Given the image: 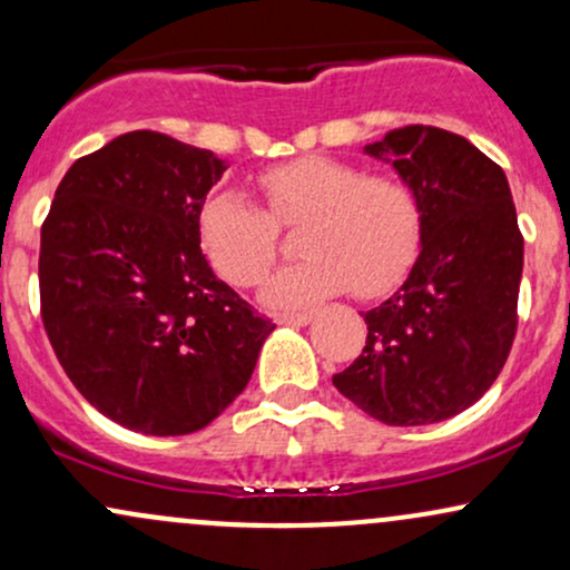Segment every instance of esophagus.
<instances>
[{
    "label": "esophagus",
    "instance_id": "obj_1",
    "mask_svg": "<svg viewBox=\"0 0 570 570\" xmlns=\"http://www.w3.org/2000/svg\"><path fill=\"white\" fill-rule=\"evenodd\" d=\"M313 318H315L313 311H307V313H276V315H273V321H276V324H281V326H307Z\"/></svg>",
    "mask_w": 570,
    "mask_h": 570
}]
</instances>
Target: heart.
<instances>
[{
  "label": "heart",
  "instance_id": "1",
  "mask_svg": "<svg viewBox=\"0 0 570 570\" xmlns=\"http://www.w3.org/2000/svg\"><path fill=\"white\" fill-rule=\"evenodd\" d=\"M267 212L236 190L212 194L198 233L225 281L255 286L278 255V225H299L305 259L265 281L271 305H305L351 286L358 297L387 292L420 249L422 207L393 175H366L351 161L305 156L257 177Z\"/></svg>",
  "mask_w": 570,
  "mask_h": 570
}]
</instances>
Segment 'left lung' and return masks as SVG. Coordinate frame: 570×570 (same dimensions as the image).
Returning a JSON list of instances; mask_svg holds the SVG:
<instances>
[{
	"label": "left lung",
	"instance_id": "8db88e82",
	"mask_svg": "<svg viewBox=\"0 0 570 570\" xmlns=\"http://www.w3.org/2000/svg\"><path fill=\"white\" fill-rule=\"evenodd\" d=\"M422 207V249L393 297L363 313L366 347L334 387L374 420L414 428L481 401L518 328L523 236L499 164L462 135L409 125L363 148Z\"/></svg>",
	"mask_w": 570,
	"mask_h": 570
}]
</instances>
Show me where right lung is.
Here are the masks:
<instances>
[{
    "label": "right lung",
    "instance_id": "right-lung-1",
    "mask_svg": "<svg viewBox=\"0 0 570 570\" xmlns=\"http://www.w3.org/2000/svg\"><path fill=\"white\" fill-rule=\"evenodd\" d=\"M223 173L212 150L135 129L71 164L42 225L52 351L73 387L135 433L207 428L276 328L202 252L198 217Z\"/></svg>",
    "mask_w": 570,
    "mask_h": 570
}]
</instances>
